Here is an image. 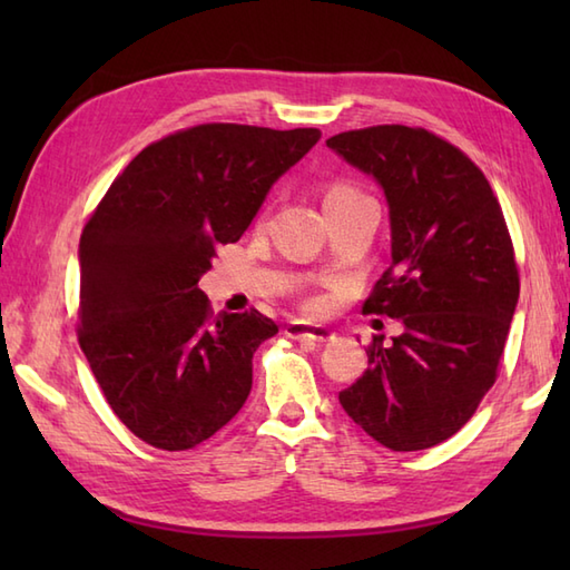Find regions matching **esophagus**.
Listing matches in <instances>:
<instances>
[{
	"label": "esophagus",
	"instance_id": "obj_1",
	"mask_svg": "<svg viewBox=\"0 0 570 570\" xmlns=\"http://www.w3.org/2000/svg\"><path fill=\"white\" fill-rule=\"evenodd\" d=\"M286 337H294V341H311V343H331L335 341V333L325 325L306 323V321H292L286 325Z\"/></svg>",
	"mask_w": 570,
	"mask_h": 570
}]
</instances>
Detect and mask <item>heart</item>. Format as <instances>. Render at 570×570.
Segmentation results:
<instances>
[{
	"label": "heart",
	"instance_id": "obj_1",
	"mask_svg": "<svg viewBox=\"0 0 570 570\" xmlns=\"http://www.w3.org/2000/svg\"><path fill=\"white\" fill-rule=\"evenodd\" d=\"M355 188L353 186H345V184H335L325 193V200H335V198H345V196H355Z\"/></svg>",
	"mask_w": 570,
	"mask_h": 570
}]
</instances>
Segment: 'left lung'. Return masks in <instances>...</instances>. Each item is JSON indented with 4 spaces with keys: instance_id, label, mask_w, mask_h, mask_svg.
<instances>
[{
    "instance_id": "obj_1",
    "label": "left lung",
    "mask_w": 570,
    "mask_h": 570,
    "mask_svg": "<svg viewBox=\"0 0 570 570\" xmlns=\"http://www.w3.org/2000/svg\"><path fill=\"white\" fill-rule=\"evenodd\" d=\"M325 144L384 193L392 264L362 311L402 321L392 345L374 337L367 370L337 399L384 448L423 451L463 429L498 377L519 298L504 215L480 168L426 129Z\"/></svg>"
}]
</instances>
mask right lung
Segmentation results:
<instances>
[{
	"instance_id": "right-lung-1",
	"label": "right lung",
	"mask_w": 570,
	"mask_h": 570,
	"mask_svg": "<svg viewBox=\"0 0 570 570\" xmlns=\"http://www.w3.org/2000/svg\"><path fill=\"white\" fill-rule=\"evenodd\" d=\"M318 129L200 125L141 149L80 237L85 360L125 426L164 451L208 441L252 390V355L278 325L210 313L200 276L237 242Z\"/></svg>"
}]
</instances>
